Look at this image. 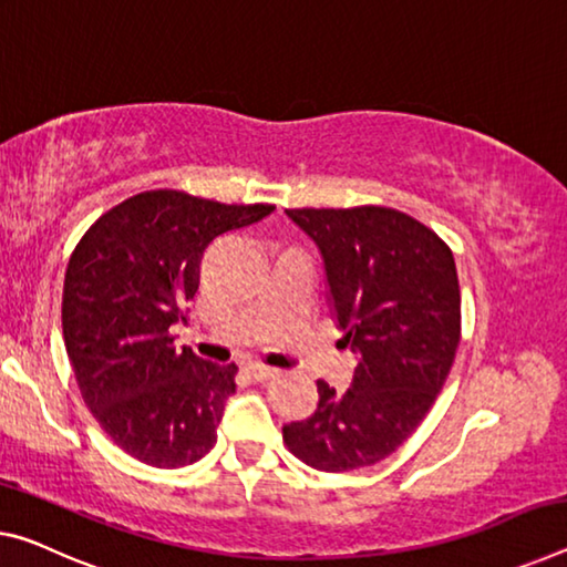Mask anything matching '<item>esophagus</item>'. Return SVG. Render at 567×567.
Masks as SVG:
<instances>
[{"label": "esophagus", "instance_id": "obj_1", "mask_svg": "<svg viewBox=\"0 0 567 567\" xmlns=\"http://www.w3.org/2000/svg\"><path fill=\"white\" fill-rule=\"evenodd\" d=\"M247 373L255 381H267V379H272V375H277V368L265 365V363H259V361H251V363H247Z\"/></svg>", "mask_w": 567, "mask_h": 567}]
</instances>
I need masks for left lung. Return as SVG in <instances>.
Wrapping results in <instances>:
<instances>
[{
    "label": "left lung",
    "instance_id": "obj_1",
    "mask_svg": "<svg viewBox=\"0 0 567 567\" xmlns=\"http://www.w3.org/2000/svg\"><path fill=\"white\" fill-rule=\"evenodd\" d=\"M285 214L320 249L330 316L358 355L350 389L318 381L316 413L285 424V444L312 470H361L416 431L454 363V255L424 224L385 206Z\"/></svg>",
    "mask_w": 567,
    "mask_h": 567
}]
</instances>
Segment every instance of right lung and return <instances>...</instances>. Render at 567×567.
I'll list each match as a JSON object with an SVG mask.
<instances>
[{
    "label": "right lung",
    "mask_w": 567,
    "mask_h": 567,
    "mask_svg": "<svg viewBox=\"0 0 567 567\" xmlns=\"http://www.w3.org/2000/svg\"><path fill=\"white\" fill-rule=\"evenodd\" d=\"M272 212L158 188L113 206L75 247L62 290L68 358L95 421L133 460L176 470L217 442L237 365L174 348L171 328L186 322L206 245Z\"/></svg>",
    "instance_id": "add662e5"
}]
</instances>
